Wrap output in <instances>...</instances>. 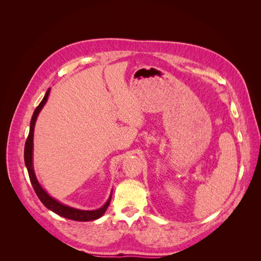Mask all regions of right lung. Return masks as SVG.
Masks as SVG:
<instances>
[{
	"instance_id": "add662e5",
	"label": "right lung",
	"mask_w": 261,
	"mask_h": 261,
	"mask_svg": "<svg viewBox=\"0 0 261 261\" xmlns=\"http://www.w3.org/2000/svg\"><path fill=\"white\" fill-rule=\"evenodd\" d=\"M50 93V88L46 90L44 97L42 101L39 103L37 109L35 110V112L33 114V117H31L30 121V129H29V135L26 140L25 144V151H23V158H25V164L26 168L28 170V174L29 178L31 181V185H33L35 192L38 196V198L40 199V201L44 204V206L48 208L49 210L53 211L57 215L66 218L69 220H74V221H92V220H97L103 216V213L108 209L110 201H111V197L112 194L110 195L108 201L102 206L101 208L97 210H80V209H75L72 207H68L66 204H63L57 199L52 198V197L46 193L44 189L41 187V185L39 184V181L36 177L35 171H34V165H33V149H34V130H35V124L37 121V117L40 113L42 108L44 107L46 100H48Z\"/></svg>"
}]
</instances>
